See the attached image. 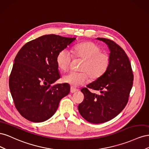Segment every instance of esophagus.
<instances>
[{"instance_id":"1","label":"esophagus","mask_w":149,"mask_h":149,"mask_svg":"<svg viewBox=\"0 0 149 149\" xmlns=\"http://www.w3.org/2000/svg\"><path fill=\"white\" fill-rule=\"evenodd\" d=\"M77 91H78V89H76V88H73V87L71 88V89H70L71 93H74L77 92Z\"/></svg>"}]
</instances>
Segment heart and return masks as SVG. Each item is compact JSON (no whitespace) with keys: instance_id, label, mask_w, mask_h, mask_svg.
Here are the masks:
<instances>
[{"instance_id":"b5f03b06","label":"heart","mask_w":149,"mask_h":149,"mask_svg":"<svg viewBox=\"0 0 149 149\" xmlns=\"http://www.w3.org/2000/svg\"><path fill=\"white\" fill-rule=\"evenodd\" d=\"M74 56L84 59L80 70L83 72H70L63 77V81L77 87L88 81L89 76L92 79H97L105 73L111 62V57L107 53L101 52V48L91 42L80 43L73 48ZM73 55L67 49L58 53L56 62L59 68L66 71L69 68Z\"/></svg>"}]
</instances>
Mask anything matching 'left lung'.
I'll return each instance as SVG.
<instances>
[{"label":"left lung","instance_id":"obj_1","mask_svg":"<svg viewBox=\"0 0 149 149\" xmlns=\"http://www.w3.org/2000/svg\"><path fill=\"white\" fill-rule=\"evenodd\" d=\"M104 42L109 49L110 65L101 77L87 85V88L100 91L81 90L84 96L78 106L83 118L93 124L106 123L114 118L123 110L128 101L134 76L129 58L124 49L111 40L97 38Z\"/></svg>","mask_w":149,"mask_h":149}]
</instances>
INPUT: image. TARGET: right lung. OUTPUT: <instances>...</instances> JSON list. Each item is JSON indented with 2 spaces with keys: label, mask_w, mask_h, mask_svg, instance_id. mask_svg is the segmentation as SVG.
Returning <instances> with one entry per match:
<instances>
[{
  "label": "right lung",
  "mask_w": 149,
  "mask_h": 149,
  "mask_svg": "<svg viewBox=\"0 0 149 149\" xmlns=\"http://www.w3.org/2000/svg\"><path fill=\"white\" fill-rule=\"evenodd\" d=\"M76 38L45 35L26 43L18 52L9 78L15 107L24 118L42 123L55 113L60 100L70 93L68 84L51 86L60 78L58 53Z\"/></svg>",
  "instance_id": "add662e5"
}]
</instances>
